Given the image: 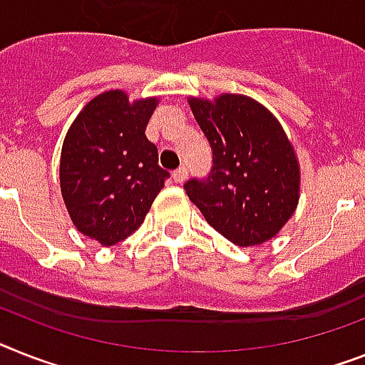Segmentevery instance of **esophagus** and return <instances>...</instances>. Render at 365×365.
<instances>
[{
    "instance_id": "esophagus-1",
    "label": "esophagus",
    "mask_w": 365,
    "mask_h": 365,
    "mask_svg": "<svg viewBox=\"0 0 365 365\" xmlns=\"http://www.w3.org/2000/svg\"><path fill=\"white\" fill-rule=\"evenodd\" d=\"M186 168H179V170H175L173 173H171V177H173V180H175L177 185H180V182H185L186 180Z\"/></svg>"
}]
</instances>
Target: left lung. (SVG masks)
Wrapping results in <instances>:
<instances>
[{
	"label": "left lung",
	"mask_w": 365,
	"mask_h": 365,
	"mask_svg": "<svg viewBox=\"0 0 365 365\" xmlns=\"http://www.w3.org/2000/svg\"><path fill=\"white\" fill-rule=\"evenodd\" d=\"M188 104L215 162L207 179L185 185L190 201L240 248L274 239L300 197V164L284 126L246 95L188 96Z\"/></svg>",
	"instance_id": "8db88e82"
}]
</instances>
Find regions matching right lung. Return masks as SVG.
<instances>
[{"label":"right lung","mask_w":365,"mask_h":365,"mask_svg":"<svg viewBox=\"0 0 365 365\" xmlns=\"http://www.w3.org/2000/svg\"><path fill=\"white\" fill-rule=\"evenodd\" d=\"M158 96L110 89L87 102L63 140L59 185L72 224L102 246L130 237L168 179L145 135Z\"/></svg>","instance_id":"right-lung-1"}]
</instances>
